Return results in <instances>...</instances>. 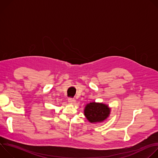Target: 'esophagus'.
Here are the masks:
<instances>
[{
  "label": "esophagus",
  "instance_id": "1",
  "mask_svg": "<svg viewBox=\"0 0 158 158\" xmlns=\"http://www.w3.org/2000/svg\"><path fill=\"white\" fill-rule=\"evenodd\" d=\"M68 102H70V103H73V104H74V103L76 102V100H75L74 98H68Z\"/></svg>",
  "mask_w": 158,
  "mask_h": 158
}]
</instances>
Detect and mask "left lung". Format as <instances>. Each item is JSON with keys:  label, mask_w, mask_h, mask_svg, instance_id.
<instances>
[{"label": "left lung", "mask_w": 158, "mask_h": 158, "mask_svg": "<svg viewBox=\"0 0 158 158\" xmlns=\"http://www.w3.org/2000/svg\"><path fill=\"white\" fill-rule=\"evenodd\" d=\"M110 109L101 103L92 102L85 107L84 115L91 123L101 122L109 116Z\"/></svg>", "instance_id": "1"}]
</instances>
